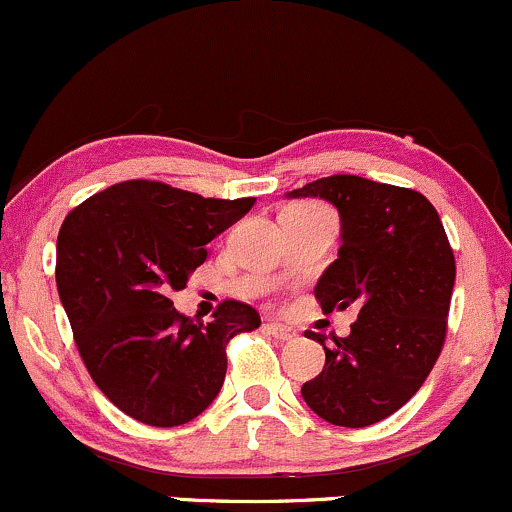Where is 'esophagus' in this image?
<instances>
[{
	"label": "esophagus",
	"instance_id": "esophagus-1",
	"mask_svg": "<svg viewBox=\"0 0 512 512\" xmlns=\"http://www.w3.org/2000/svg\"><path fill=\"white\" fill-rule=\"evenodd\" d=\"M267 330L274 335V338L282 340V342L296 340V330L289 328V325H284V323H267Z\"/></svg>",
	"mask_w": 512,
	"mask_h": 512
}]
</instances>
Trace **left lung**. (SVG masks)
Returning a JSON list of instances; mask_svg holds the SVG:
<instances>
[{"label":"left lung","mask_w":512,"mask_h":512,"mask_svg":"<svg viewBox=\"0 0 512 512\" xmlns=\"http://www.w3.org/2000/svg\"><path fill=\"white\" fill-rule=\"evenodd\" d=\"M286 196L338 209L342 245L318 279L316 299L323 313L359 311L347 338L311 333L325 367L301 396L328 423L367 428L406 406L440 357L454 252L435 206L413 189L333 174Z\"/></svg>","instance_id":"obj_1"}]
</instances>
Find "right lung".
Here are the masks:
<instances>
[{"label":"right lung","mask_w":512,"mask_h":512,"mask_svg":"<svg viewBox=\"0 0 512 512\" xmlns=\"http://www.w3.org/2000/svg\"><path fill=\"white\" fill-rule=\"evenodd\" d=\"M255 199H204L131 179L89 196L58 233L55 282L94 384L119 411L174 428L211 406L226 379V345L260 328V313L223 301L211 323L172 306L204 265L206 245Z\"/></svg>","instance_id":"add662e5"}]
</instances>
